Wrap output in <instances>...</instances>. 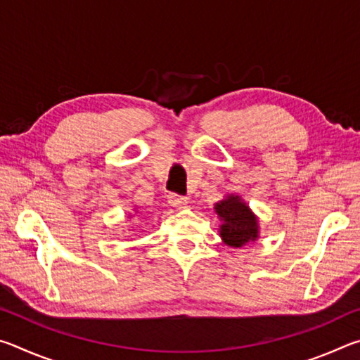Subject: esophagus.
<instances>
[{"label":"esophagus","instance_id":"obj_1","mask_svg":"<svg viewBox=\"0 0 360 360\" xmlns=\"http://www.w3.org/2000/svg\"><path fill=\"white\" fill-rule=\"evenodd\" d=\"M168 203H169V206H173V208L181 210V208H186L188 200H187V197H181V195L172 193V195H168Z\"/></svg>","mask_w":360,"mask_h":360}]
</instances>
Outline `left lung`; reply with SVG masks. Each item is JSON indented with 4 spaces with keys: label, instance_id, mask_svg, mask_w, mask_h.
<instances>
[{
    "label": "left lung",
    "instance_id": "8db88e82",
    "mask_svg": "<svg viewBox=\"0 0 360 360\" xmlns=\"http://www.w3.org/2000/svg\"><path fill=\"white\" fill-rule=\"evenodd\" d=\"M214 211L222 221L219 235L227 246L241 248L259 238V221L240 195H227L214 205Z\"/></svg>",
    "mask_w": 360,
    "mask_h": 360
}]
</instances>
